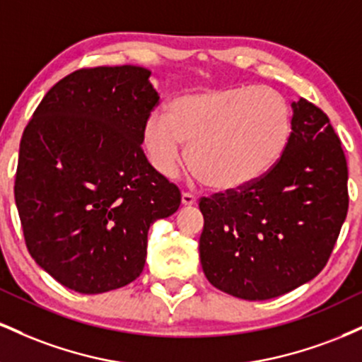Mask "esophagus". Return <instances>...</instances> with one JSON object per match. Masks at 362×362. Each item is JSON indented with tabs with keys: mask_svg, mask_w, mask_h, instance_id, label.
I'll use <instances>...</instances> for the list:
<instances>
[{
	"mask_svg": "<svg viewBox=\"0 0 362 362\" xmlns=\"http://www.w3.org/2000/svg\"><path fill=\"white\" fill-rule=\"evenodd\" d=\"M195 202H197V199H195L192 194H189V192H184V194H182V206H184V207L194 206Z\"/></svg>",
	"mask_w": 362,
	"mask_h": 362,
	"instance_id": "esophagus-1",
	"label": "esophagus"
}]
</instances>
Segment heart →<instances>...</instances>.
Segmentation results:
<instances>
[{
	"mask_svg": "<svg viewBox=\"0 0 362 362\" xmlns=\"http://www.w3.org/2000/svg\"><path fill=\"white\" fill-rule=\"evenodd\" d=\"M291 138V109L279 91L226 86L184 91L143 127L151 167L173 177L184 163L218 192L245 189L276 167Z\"/></svg>",
	"mask_w": 362,
	"mask_h": 362,
	"instance_id": "b5f03b06",
	"label": "heart"
}]
</instances>
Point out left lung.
<instances>
[{"label": "left lung", "instance_id": "1", "mask_svg": "<svg viewBox=\"0 0 362 362\" xmlns=\"http://www.w3.org/2000/svg\"><path fill=\"white\" fill-rule=\"evenodd\" d=\"M291 138L276 167L245 189L202 197V271L214 288L272 300L317 277L347 216V161L327 114L291 103Z\"/></svg>", "mask_w": 362, "mask_h": 362}]
</instances>
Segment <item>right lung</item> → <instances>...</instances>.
Wrapping results in <instances>:
<instances>
[{"mask_svg":"<svg viewBox=\"0 0 362 362\" xmlns=\"http://www.w3.org/2000/svg\"><path fill=\"white\" fill-rule=\"evenodd\" d=\"M141 66L80 69L57 81L25 127L15 202L28 252L81 294L138 279L149 226L180 190L149 165L143 127L160 95Z\"/></svg>","mask_w":362,"mask_h":362,"instance_id":"add662e5","label":"right lung"}]
</instances>
